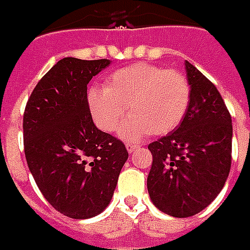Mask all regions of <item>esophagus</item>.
<instances>
[{"instance_id": "1", "label": "esophagus", "mask_w": 250, "mask_h": 250, "mask_svg": "<svg viewBox=\"0 0 250 250\" xmlns=\"http://www.w3.org/2000/svg\"><path fill=\"white\" fill-rule=\"evenodd\" d=\"M138 147H139V145H136V143H132V142H130V143H126V150H128L129 153H133Z\"/></svg>"}]
</instances>
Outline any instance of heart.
<instances>
[{
    "instance_id": "1",
    "label": "heart",
    "mask_w": 250,
    "mask_h": 250,
    "mask_svg": "<svg viewBox=\"0 0 250 250\" xmlns=\"http://www.w3.org/2000/svg\"><path fill=\"white\" fill-rule=\"evenodd\" d=\"M190 103V84L184 73L164 69L153 63H135L112 72L103 89L87 93V105L94 124L103 132L112 133L126 117L122 128L128 139L164 135L184 120Z\"/></svg>"
}]
</instances>
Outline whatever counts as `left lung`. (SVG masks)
<instances>
[{
	"label": "left lung",
	"instance_id": "1",
	"mask_svg": "<svg viewBox=\"0 0 250 250\" xmlns=\"http://www.w3.org/2000/svg\"><path fill=\"white\" fill-rule=\"evenodd\" d=\"M190 103L172 132L151 142L147 190L154 206L185 218L206 208L220 193L231 168L232 122L214 83L185 62Z\"/></svg>",
	"mask_w": 250,
	"mask_h": 250
}]
</instances>
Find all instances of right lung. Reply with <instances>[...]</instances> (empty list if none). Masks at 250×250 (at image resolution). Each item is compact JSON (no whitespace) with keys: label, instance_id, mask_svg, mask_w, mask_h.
I'll list each match as a JSON object with an SVG mask.
<instances>
[{"label":"right lung","instance_id":"obj_1","mask_svg":"<svg viewBox=\"0 0 250 250\" xmlns=\"http://www.w3.org/2000/svg\"><path fill=\"white\" fill-rule=\"evenodd\" d=\"M110 60L66 57L36 84L23 114L29 169L45 200L76 220L108 206L128 160L122 140L96 128L87 105V83Z\"/></svg>","mask_w":250,"mask_h":250}]
</instances>
